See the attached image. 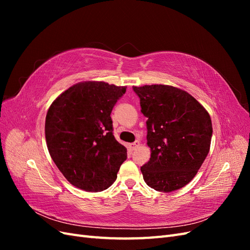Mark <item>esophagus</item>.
<instances>
[{
    "label": "esophagus",
    "mask_w": 250,
    "mask_h": 250,
    "mask_svg": "<svg viewBox=\"0 0 250 250\" xmlns=\"http://www.w3.org/2000/svg\"><path fill=\"white\" fill-rule=\"evenodd\" d=\"M139 146H140V142H139V141H135L134 143L130 144V145H129V148H130V150H135V149H137Z\"/></svg>",
    "instance_id": "obj_1"
}]
</instances>
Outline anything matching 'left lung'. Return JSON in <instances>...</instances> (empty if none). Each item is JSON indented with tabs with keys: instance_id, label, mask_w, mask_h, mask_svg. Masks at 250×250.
<instances>
[{
	"instance_id": "obj_1",
	"label": "left lung",
	"mask_w": 250,
	"mask_h": 250,
	"mask_svg": "<svg viewBox=\"0 0 250 250\" xmlns=\"http://www.w3.org/2000/svg\"><path fill=\"white\" fill-rule=\"evenodd\" d=\"M132 89L147 118L150 161L141 167L155 191L169 193L194 178L209 151L213 127L208 112L183 89L153 84Z\"/></svg>"
}]
</instances>
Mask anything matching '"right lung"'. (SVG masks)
Masks as SVG:
<instances>
[{
  "label": "right lung",
  "instance_id": "1",
  "mask_svg": "<svg viewBox=\"0 0 250 250\" xmlns=\"http://www.w3.org/2000/svg\"><path fill=\"white\" fill-rule=\"evenodd\" d=\"M126 92L102 81L80 82L51 104L44 133L49 153L67 181L100 192L117 179L127 149L113 137L110 113Z\"/></svg>",
  "mask_w": 250,
  "mask_h": 250
}]
</instances>
